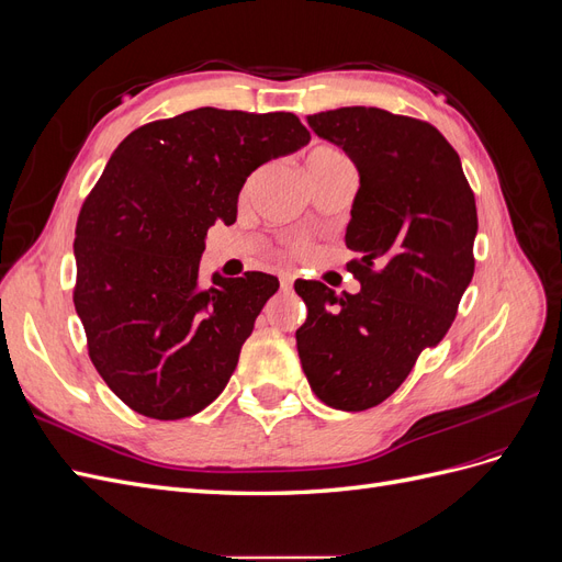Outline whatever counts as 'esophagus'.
<instances>
[{
    "mask_svg": "<svg viewBox=\"0 0 562 562\" xmlns=\"http://www.w3.org/2000/svg\"><path fill=\"white\" fill-rule=\"evenodd\" d=\"M293 283H295V279L291 274H283L281 277V291L283 293H291L293 291Z\"/></svg>",
    "mask_w": 562,
    "mask_h": 562,
    "instance_id": "34e87169",
    "label": "esophagus"
}]
</instances>
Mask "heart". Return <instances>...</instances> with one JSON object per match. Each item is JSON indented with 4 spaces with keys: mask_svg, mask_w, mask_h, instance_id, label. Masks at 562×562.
I'll return each mask as SVG.
<instances>
[{
    "mask_svg": "<svg viewBox=\"0 0 562 562\" xmlns=\"http://www.w3.org/2000/svg\"><path fill=\"white\" fill-rule=\"evenodd\" d=\"M335 161H347V157L342 155V151L330 147V145H316V147L310 149V155H307V173L316 171V168L330 166ZM295 248H302V246L297 244Z\"/></svg>",
    "mask_w": 562,
    "mask_h": 562,
    "instance_id": "obj_1",
    "label": "heart"
}]
</instances>
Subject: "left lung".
<instances>
[{"label": "left lung", "instance_id": "8db88e82", "mask_svg": "<svg viewBox=\"0 0 562 562\" xmlns=\"http://www.w3.org/2000/svg\"><path fill=\"white\" fill-rule=\"evenodd\" d=\"M307 124L359 168L345 244L359 252L347 269L361 291L337 297L295 281L307 304L297 353L323 403L359 413L394 394L450 330L473 277L479 213L459 155L429 122L339 108Z\"/></svg>", "mask_w": 562, "mask_h": 562}]
</instances>
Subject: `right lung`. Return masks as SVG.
Masks as SVG:
<instances>
[{
    "instance_id": "add662e5",
    "label": "right lung",
    "mask_w": 562,
    "mask_h": 562,
    "mask_svg": "<svg viewBox=\"0 0 562 562\" xmlns=\"http://www.w3.org/2000/svg\"><path fill=\"white\" fill-rule=\"evenodd\" d=\"M310 143L291 112L199 108L128 133L83 199L75 310L98 375L131 411L192 417L227 386L279 279L199 281L209 227L236 220L246 178Z\"/></svg>"
}]
</instances>
